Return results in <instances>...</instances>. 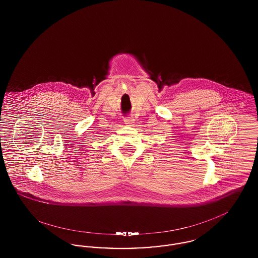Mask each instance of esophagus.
<instances>
[{
    "label": "esophagus",
    "instance_id": "esophagus-1",
    "mask_svg": "<svg viewBox=\"0 0 258 258\" xmlns=\"http://www.w3.org/2000/svg\"><path fill=\"white\" fill-rule=\"evenodd\" d=\"M123 122H124L125 124H127V125H133L134 123H135V120L133 118H131V117H127V118H125L123 120Z\"/></svg>",
    "mask_w": 258,
    "mask_h": 258
}]
</instances>
